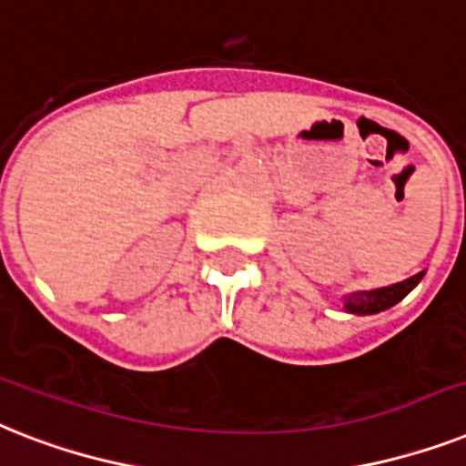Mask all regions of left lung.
<instances>
[{
  "instance_id": "left-lung-1",
  "label": "left lung",
  "mask_w": 466,
  "mask_h": 466,
  "mask_svg": "<svg viewBox=\"0 0 466 466\" xmlns=\"http://www.w3.org/2000/svg\"><path fill=\"white\" fill-rule=\"evenodd\" d=\"M423 272H417L414 278L397 282L390 287H380V289H369V292H351L344 297V311L357 313V316H370V313H380L385 309L395 306L397 301H402L414 287L421 282Z\"/></svg>"
}]
</instances>
